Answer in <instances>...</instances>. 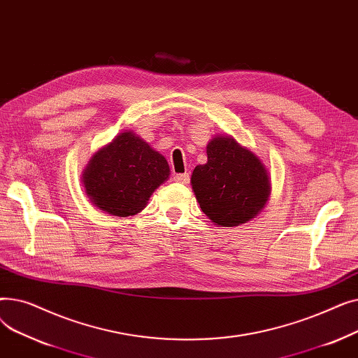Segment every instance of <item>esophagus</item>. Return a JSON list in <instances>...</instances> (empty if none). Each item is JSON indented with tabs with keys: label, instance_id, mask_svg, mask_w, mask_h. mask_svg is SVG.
<instances>
[{
	"label": "esophagus",
	"instance_id": "1",
	"mask_svg": "<svg viewBox=\"0 0 358 358\" xmlns=\"http://www.w3.org/2000/svg\"><path fill=\"white\" fill-rule=\"evenodd\" d=\"M174 181L181 182V184H189L190 176L187 174V173H184V174H176V176H174Z\"/></svg>",
	"mask_w": 358,
	"mask_h": 358
}]
</instances>
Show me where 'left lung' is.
Returning a JSON list of instances; mask_svg holds the SVG:
<instances>
[{"instance_id":"obj_1","label":"left lung","mask_w":358,"mask_h":358,"mask_svg":"<svg viewBox=\"0 0 358 358\" xmlns=\"http://www.w3.org/2000/svg\"><path fill=\"white\" fill-rule=\"evenodd\" d=\"M206 152L208 162L197 165L192 176V189L203 213L220 228L254 219L271 194L266 165L229 135L215 136Z\"/></svg>"}]
</instances>
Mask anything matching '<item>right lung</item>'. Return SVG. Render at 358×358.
<instances>
[{"instance_id":"right-lung-1","label":"right lung","mask_w":358,"mask_h":358,"mask_svg":"<svg viewBox=\"0 0 358 358\" xmlns=\"http://www.w3.org/2000/svg\"><path fill=\"white\" fill-rule=\"evenodd\" d=\"M169 178L162 154L134 130H124L91 157L83 171L88 200L111 216L142 212L149 197Z\"/></svg>"}]
</instances>
